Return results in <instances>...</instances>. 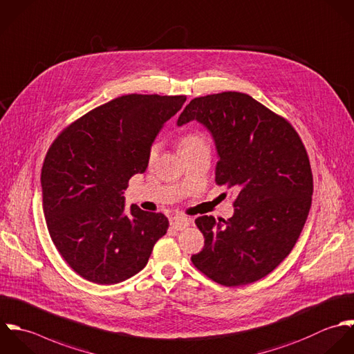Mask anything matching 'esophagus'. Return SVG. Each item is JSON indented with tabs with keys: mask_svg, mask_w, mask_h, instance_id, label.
<instances>
[{
	"mask_svg": "<svg viewBox=\"0 0 354 354\" xmlns=\"http://www.w3.org/2000/svg\"><path fill=\"white\" fill-rule=\"evenodd\" d=\"M189 224H191V218H187V217H174L170 220V227L177 231L185 230Z\"/></svg>",
	"mask_w": 354,
	"mask_h": 354,
	"instance_id": "obj_1",
	"label": "esophagus"
}]
</instances>
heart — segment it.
Segmentation results:
<instances>
[{
	"label": "heart",
	"instance_id": "b5f03b06",
	"mask_svg": "<svg viewBox=\"0 0 354 354\" xmlns=\"http://www.w3.org/2000/svg\"><path fill=\"white\" fill-rule=\"evenodd\" d=\"M178 149L183 156L192 153L195 151H199V149H209V140H207L206 134L202 131H198V130L189 131L180 137ZM156 155H158V145L153 144L148 153V163H153L156 159Z\"/></svg>",
	"mask_w": 354,
	"mask_h": 354
}]
</instances>
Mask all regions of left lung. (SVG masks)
Returning a JSON list of instances; mask_svg holds the SVG:
<instances>
[{
	"instance_id": "8db88e82",
	"label": "left lung",
	"mask_w": 354,
	"mask_h": 354,
	"mask_svg": "<svg viewBox=\"0 0 354 354\" xmlns=\"http://www.w3.org/2000/svg\"><path fill=\"white\" fill-rule=\"evenodd\" d=\"M194 119L214 138L216 183L234 188L236 199L227 221L195 220L205 247L191 261L218 284L254 283L291 252L306 223L313 194L308 152L287 119L245 93L196 97L177 124Z\"/></svg>"
}]
</instances>
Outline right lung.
Listing matches in <instances>:
<instances>
[{
    "mask_svg": "<svg viewBox=\"0 0 354 354\" xmlns=\"http://www.w3.org/2000/svg\"><path fill=\"white\" fill-rule=\"evenodd\" d=\"M187 96L126 95L77 119L52 142L42 171V207L64 261L97 284L120 283L148 262L169 220L131 205L123 191L144 173L159 130Z\"/></svg>",
    "mask_w": 354,
    "mask_h": 354,
    "instance_id": "obj_1",
    "label": "right lung"
}]
</instances>
